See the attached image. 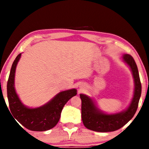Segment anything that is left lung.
<instances>
[{"label": "left lung", "instance_id": "left-lung-1", "mask_svg": "<svg viewBox=\"0 0 149 149\" xmlns=\"http://www.w3.org/2000/svg\"><path fill=\"white\" fill-rule=\"evenodd\" d=\"M123 60L130 67L134 78V95L131 104L123 112L107 114L97 107L92 99L87 95L81 94L82 121L87 129L98 132H114L125 125L135 115L141 95L139 75L137 64L131 55L123 54Z\"/></svg>", "mask_w": 149, "mask_h": 149}]
</instances>
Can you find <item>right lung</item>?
I'll return each instance as SVG.
<instances>
[{"label":"right lung","mask_w":149,"mask_h":149,"mask_svg":"<svg viewBox=\"0 0 149 149\" xmlns=\"http://www.w3.org/2000/svg\"><path fill=\"white\" fill-rule=\"evenodd\" d=\"M20 57L21 53L14 60L7 82V96L10 112L17 122L29 130L43 132L52 129L58 122L64 105L77 95V90L72 89L60 92L49 102L39 108L26 107L19 100L14 87L15 72Z\"/></svg>","instance_id":"1"}]
</instances>
